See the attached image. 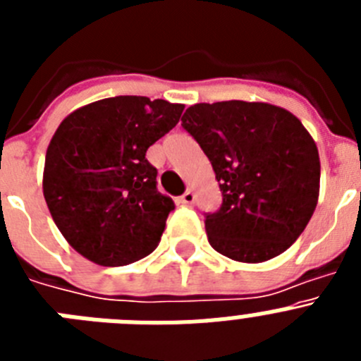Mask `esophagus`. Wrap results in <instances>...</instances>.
I'll use <instances>...</instances> for the list:
<instances>
[{
  "label": "esophagus",
  "instance_id": "esophagus-1",
  "mask_svg": "<svg viewBox=\"0 0 361 361\" xmlns=\"http://www.w3.org/2000/svg\"><path fill=\"white\" fill-rule=\"evenodd\" d=\"M180 202L183 204H193L195 202V193L193 190H188L183 197H180Z\"/></svg>",
  "mask_w": 361,
  "mask_h": 361
}]
</instances>
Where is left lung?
I'll list each match as a JSON object with an SVG mask.
<instances>
[{
    "mask_svg": "<svg viewBox=\"0 0 361 361\" xmlns=\"http://www.w3.org/2000/svg\"><path fill=\"white\" fill-rule=\"evenodd\" d=\"M222 191L206 216L215 251L260 264L291 247L320 195V157L311 133L286 108L262 101L193 104L183 116Z\"/></svg>",
    "mask_w": 361,
    "mask_h": 361,
    "instance_id": "obj_1",
    "label": "left lung"
}]
</instances>
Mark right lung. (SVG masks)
Returning <instances> with one entry per match:
<instances>
[{
  "label": "right lung",
  "mask_w": 361,
  "mask_h": 361,
  "mask_svg": "<svg viewBox=\"0 0 361 361\" xmlns=\"http://www.w3.org/2000/svg\"><path fill=\"white\" fill-rule=\"evenodd\" d=\"M184 104L119 95L61 121L47 148L43 195L57 229L99 266H126L161 242L173 200L157 191L146 149L170 132Z\"/></svg>",
  "instance_id": "add662e5"
}]
</instances>
